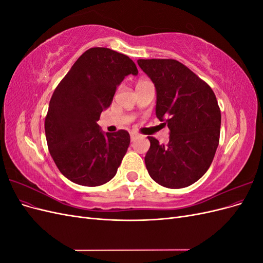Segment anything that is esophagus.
<instances>
[{"instance_id": "1", "label": "esophagus", "mask_w": 263, "mask_h": 263, "mask_svg": "<svg viewBox=\"0 0 263 263\" xmlns=\"http://www.w3.org/2000/svg\"><path fill=\"white\" fill-rule=\"evenodd\" d=\"M137 137H138V135L136 133H130V139H132V141L136 140Z\"/></svg>"}]
</instances>
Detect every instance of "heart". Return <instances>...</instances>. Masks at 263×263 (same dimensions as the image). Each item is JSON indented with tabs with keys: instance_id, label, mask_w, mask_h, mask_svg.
Returning <instances> with one entry per match:
<instances>
[{
	"instance_id": "heart-1",
	"label": "heart",
	"mask_w": 263,
	"mask_h": 263,
	"mask_svg": "<svg viewBox=\"0 0 263 263\" xmlns=\"http://www.w3.org/2000/svg\"><path fill=\"white\" fill-rule=\"evenodd\" d=\"M145 82H147V81H146V80H139V81L137 82V85H139V84H142V83H145ZM137 85H136V86H137Z\"/></svg>"
}]
</instances>
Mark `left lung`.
<instances>
[{
  "label": "left lung",
  "mask_w": 263,
  "mask_h": 263,
  "mask_svg": "<svg viewBox=\"0 0 263 263\" xmlns=\"http://www.w3.org/2000/svg\"><path fill=\"white\" fill-rule=\"evenodd\" d=\"M138 65L155 83L156 115L170 129L166 145L148 137L149 176L164 187H186L209 170L219 144L221 116L216 97L178 60L139 59Z\"/></svg>",
  "instance_id": "8db88e82"
}]
</instances>
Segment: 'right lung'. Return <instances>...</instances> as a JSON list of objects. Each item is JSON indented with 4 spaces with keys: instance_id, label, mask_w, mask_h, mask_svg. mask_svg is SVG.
Masks as SVG:
<instances>
[{
    "instance_id": "obj_1",
    "label": "right lung",
    "mask_w": 263,
    "mask_h": 263,
    "mask_svg": "<svg viewBox=\"0 0 263 263\" xmlns=\"http://www.w3.org/2000/svg\"><path fill=\"white\" fill-rule=\"evenodd\" d=\"M138 70L128 55L103 47L83 52L52 94L45 118L49 153L59 171L84 186L112 180L129 146L127 130L103 134L98 121L116 87Z\"/></svg>"
}]
</instances>
